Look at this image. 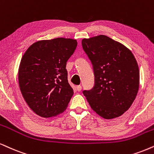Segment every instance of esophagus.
<instances>
[{
	"instance_id": "obj_1",
	"label": "esophagus",
	"mask_w": 154,
	"mask_h": 154,
	"mask_svg": "<svg viewBox=\"0 0 154 154\" xmlns=\"http://www.w3.org/2000/svg\"><path fill=\"white\" fill-rule=\"evenodd\" d=\"M77 90L78 91H80L82 90V86H81V85H78V86H77Z\"/></svg>"
}]
</instances>
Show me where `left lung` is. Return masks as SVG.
Listing matches in <instances>:
<instances>
[{
    "instance_id": "1",
    "label": "left lung",
    "mask_w": 154,
    "mask_h": 154,
    "mask_svg": "<svg viewBox=\"0 0 154 154\" xmlns=\"http://www.w3.org/2000/svg\"><path fill=\"white\" fill-rule=\"evenodd\" d=\"M83 50L93 65L94 86L83 91L91 108L106 119L129 109L139 87V69L131 50L106 35L84 38Z\"/></svg>"
}]
</instances>
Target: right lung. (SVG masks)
Masks as SVG:
<instances>
[{
	"label": "right lung",
	"instance_id": "1",
	"mask_svg": "<svg viewBox=\"0 0 154 154\" xmlns=\"http://www.w3.org/2000/svg\"><path fill=\"white\" fill-rule=\"evenodd\" d=\"M71 38L39 40L23 55L18 69L19 87L31 109L44 118L63 113L73 95L66 64L77 48Z\"/></svg>",
	"mask_w": 154,
	"mask_h": 154
}]
</instances>
